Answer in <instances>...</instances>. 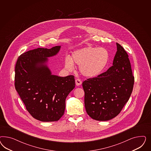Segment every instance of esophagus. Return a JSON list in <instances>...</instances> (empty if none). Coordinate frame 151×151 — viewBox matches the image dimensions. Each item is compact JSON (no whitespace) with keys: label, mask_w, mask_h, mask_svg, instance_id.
<instances>
[{"label":"esophagus","mask_w":151,"mask_h":151,"mask_svg":"<svg viewBox=\"0 0 151 151\" xmlns=\"http://www.w3.org/2000/svg\"><path fill=\"white\" fill-rule=\"evenodd\" d=\"M75 83H76V85L77 86H79V85H81V83H82V81H81V80H80V79H79V78H77V79H76V80H75Z\"/></svg>","instance_id":"esophagus-1"}]
</instances>
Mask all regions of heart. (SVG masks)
<instances>
[{
    "mask_svg": "<svg viewBox=\"0 0 151 151\" xmlns=\"http://www.w3.org/2000/svg\"><path fill=\"white\" fill-rule=\"evenodd\" d=\"M109 59V52L105 48L87 46L74 51L71 59L66 58L65 67L69 71H72L73 65H78L83 76L94 78L104 71Z\"/></svg>",
    "mask_w": 151,
    "mask_h": 151,
    "instance_id": "heart-1",
    "label": "heart"
}]
</instances>
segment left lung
I'll return each instance as SVG.
<instances>
[{"label": "left lung", "mask_w": 151, "mask_h": 151, "mask_svg": "<svg viewBox=\"0 0 151 151\" xmlns=\"http://www.w3.org/2000/svg\"><path fill=\"white\" fill-rule=\"evenodd\" d=\"M116 44L113 66L96 78L82 82L86 112L97 121H105L117 116L132 92L134 78L128 54L122 46Z\"/></svg>", "instance_id": "left-lung-1"}]
</instances>
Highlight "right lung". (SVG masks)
I'll list each match as a JSON object with an SVG mask.
<instances>
[{"label":"right lung","instance_id":"right-lung-1","mask_svg":"<svg viewBox=\"0 0 151 151\" xmlns=\"http://www.w3.org/2000/svg\"><path fill=\"white\" fill-rule=\"evenodd\" d=\"M60 49L56 46L28 51L20 55L15 65V89L29 113L42 122L57 121L64 115L66 98L75 86L74 76L51 75L43 65Z\"/></svg>","mask_w":151,"mask_h":151}]
</instances>
